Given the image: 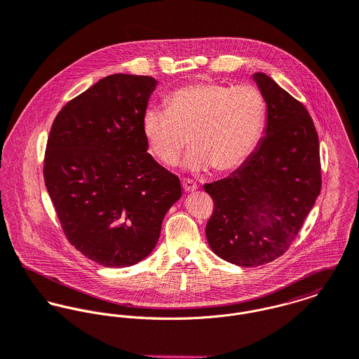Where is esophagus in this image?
Instances as JSON below:
<instances>
[{
    "label": "esophagus",
    "instance_id": "34e87169",
    "mask_svg": "<svg viewBox=\"0 0 359 359\" xmlns=\"http://www.w3.org/2000/svg\"><path fill=\"white\" fill-rule=\"evenodd\" d=\"M182 184H183V189H184L186 193H191V191H196L198 189L197 183H194L193 180H189V179H183Z\"/></svg>",
    "mask_w": 359,
    "mask_h": 359
}]
</instances>
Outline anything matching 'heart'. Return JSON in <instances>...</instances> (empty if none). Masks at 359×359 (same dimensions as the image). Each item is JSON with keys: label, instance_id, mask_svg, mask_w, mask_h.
<instances>
[{"label": "heart", "instance_id": "1", "mask_svg": "<svg viewBox=\"0 0 359 359\" xmlns=\"http://www.w3.org/2000/svg\"><path fill=\"white\" fill-rule=\"evenodd\" d=\"M266 121V100L253 85L197 82L166 97V110L149 107L142 132L150 153L173 165L187 144L194 146L184 160L193 172L213 166L226 173L239 168L259 143Z\"/></svg>", "mask_w": 359, "mask_h": 359}]
</instances>
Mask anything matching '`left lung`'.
<instances>
[{
  "instance_id": "8db88e82",
  "label": "left lung",
  "mask_w": 359,
  "mask_h": 359,
  "mask_svg": "<svg viewBox=\"0 0 359 359\" xmlns=\"http://www.w3.org/2000/svg\"><path fill=\"white\" fill-rule=\"evenodd\" d=\"M264 135L230 176L205 184L215 202L206 239L219 257L255 267L287 250L320 191L318 135L306 107L264 73Z\"/></svg>"
}]
</instances>
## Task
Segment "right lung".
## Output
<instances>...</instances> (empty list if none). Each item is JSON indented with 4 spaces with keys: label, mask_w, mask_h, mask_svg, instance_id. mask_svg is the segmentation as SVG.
<instances>
[{
    "label": "right lung",
    "mask_w": 359,
    "mask_h": 359,
    "mask_svg": "<svg viewBox=\"0 0 359 359\" xmlns=\"http://www.w3.org/2000/svg\"><path fill=\"white\" fill-rule=\"evenodd\" d=\"M158 81L104 77L53 121L43 179L66 237L103 267L122 269L156 248L180 180L147 153L142 117Z\"/></svg>",
    "instance_id": "add662e5"
}]
</instances>
